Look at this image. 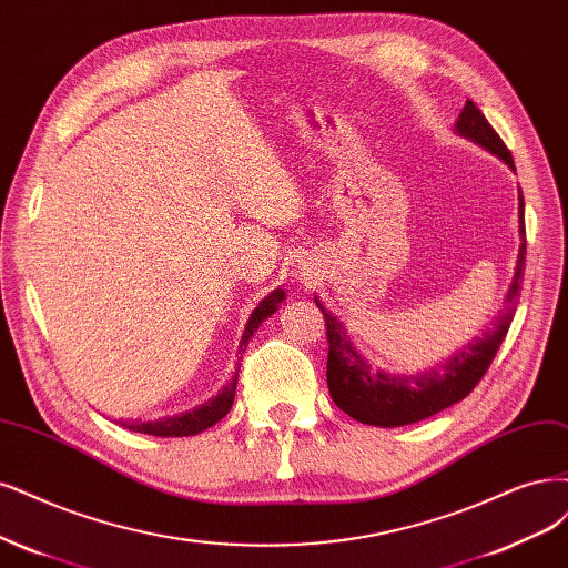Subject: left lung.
I'll list each match as a JSON object with an SVG mask.
<instances>
[{"label":"left lung","instance_id":"8db88e82","mask_svg":"<svg viewBox=\"0 0 568 568\" xmlns=\"http://www.w3.org/2000/svg\"><path fill=\"white\" fill-rule=\"evenodd\" d=\"M456 135L491 152L515 171L510 150L505 148L500 135L486 122V116L473 101H465L458 120L454 124ZM519 253L510 286L503 298V310L496 322L481 331V336L467 345L454 349L435 366H427L416 374H387L383 368H371V364L359 355L355 343L349 341L347 328L338 317L322 305L315 296L317 307L326 320L328 359H326V383L334 404L345 410L349 418L364 425L376 427H399L425 420L439 410L458 404L473 393L475 385L491 366L496 352L515 320L519 303V288L524 280V256H526V230H524V197L519 187Z\"/></svg>","mask_w":568,"mask_h":568}]
</instances>
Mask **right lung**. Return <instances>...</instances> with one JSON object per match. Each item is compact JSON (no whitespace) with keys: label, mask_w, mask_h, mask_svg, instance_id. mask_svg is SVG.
Listing matches in <instances>:
<instances>
[{"label":"right lung","mask_w":568,"mask_h":568,"mask_svg":"<svg viewBox=\"0 0 568 568\" xmlns=\"http://www.w3.org/2000/svg\"><path fill=\"white\" fill-rule=\"evenodd\" d=\"M286 298V291L284 288H275L270 291L267 296L258 303V307L251 312V317L244 326V334H242V343H240V349H237V364H234V371H232V378L221 387V393L204 402L202 406L192 408V410H185V414H179V416H171V418H160V420H116L122 427L126 429H133V433H141V435H154V437H192V435H200L204 433L206 427L216 425L221 418H225L230 414L232 408V402H234V389H237V378H240V359L244 355V349L251 341V336L256 334L258 326L275 315V312L280 310V305L284 303Z\"/></svg>","instance_id":"1"}]
</instances>
